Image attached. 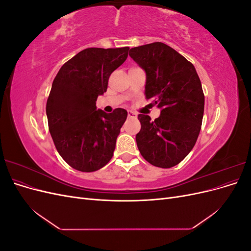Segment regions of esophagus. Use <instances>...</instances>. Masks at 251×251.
<instances>
[{
    "mask_svg": "<svg viewBox=\"0 0 251 251\" xmlns=\"http://www.w3.org/2000/svg\"><path fill=\"white\" fill-rule=\"evenodd\" d=\"M127 117H128V118H136V117H137V115H136V113H134V112H132V111H128Z\"/></svg>",
    "mask_w": 251,
    "mask_h": 251,
    "instance_id": "1",
    "label": "esophagus"
}]
</instances>
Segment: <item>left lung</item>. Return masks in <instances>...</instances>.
<instances>
[{
  "instance_id": "left-lung-1",
  "label": "left lung",
  "mask_w": 251,
  "mask_h": 251,
  "mask_svg": "<svg viewBox=\"0 0 251 251\" xmlns=\"http://www.w3.org/2000/svg\"><path fill=\"white\" fill-rule=\"evenodd\" d=\"M128 54L147 73L146 98L161 109L154 121L138 115V150L151 165L173 168L192 151L201 130L204 93L200 78L191 62L163 43L132 48Z\"/></svg>"
}]
</instances>
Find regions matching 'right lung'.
Wrapping results in <instances>:
<instances>
[{"label": "right lung", "instance_id": "obj_1", "mask_svg": "<svg viewBox=\"0 0 251 251\" xmlns=\"http://www.w3.org/2000/svg\"><path fill=\"white\" fill-rule=\"evenodd\" d=\"M128 50L87 48L65 63L52 82L46 104L49 131L58 154L75 170L95 172L113 157L127 113L96 110V100Z\"/></svg>", "mask_w": 251, "mask_h": 251}]
</instances>
